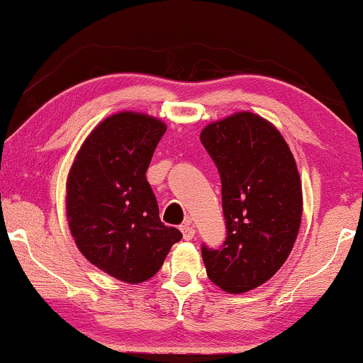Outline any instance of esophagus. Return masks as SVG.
<instances>
[{"instance_id": "34e87169", "label": "esophagus", "mask_w": 363, "mask_h": 363, "mask_svg": "<svg viewBox=\"0 0 363 363\" xmlns=\"http://www.w3.org/2000/svg\"><path fill=\"white\" fill-rule=\"evenodd\" d=\"M181 232H182L184 240H192L194 235H196V230H194L191 220H186V222L182 223V225H181Z\"/></svg>"}]
</instances>
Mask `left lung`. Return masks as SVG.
Segmentation results:
<instances>
[{
  "label": "left lung",
  "mask_w": 363,
  "mask_h": 363,
  "mask_svg": "<svg viewBox=\"0 0 363 363\" xmlns=\"http://www.w3.org/2000/svg\"><path fill=\"white\" fill-rule=\"evenodd\" d=\"M201 141L220 172L227 225L220 248L202 245L207 277L225 293H247L293 250L303 213L298 167L281 133L250 111L207 125Z\"/></svg>",
  "instance_id": "obj_1"
}]
</instances>
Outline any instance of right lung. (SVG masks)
Returning <instances> with one entry per match:
<instances>
[{"mask_svg": "<svg viewBox=\"0 0 363 363\" xmlns=\"http://www.w3.org/2000/svg\"><path fill=\"white\" fill-rule=\"evenodd\" d=\"M166 133L155 116L120 111L86 136L67 177V220L82 255L120 281L160 272L182 233L166 227L146 171Z\"/></svg>", "mask_w": 363, "mask_h": 363, "instance_id": "right-lung-1", "label": "right lung"}]
</instances>
